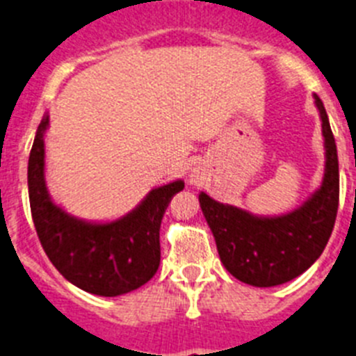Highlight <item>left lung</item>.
I'll return each mask as SVG.
<instances>
[{
	"instance_id": "left-lung-1",
	"label": "left lung",
	"mask_w": 356,
	"mask_h": 356,
	"mask_svg": "<svg viewBox=\"0 0 356 356\" xmlns=\"http://www.w3.org/2000/svg\"><path fill=\"white\" fill-rule=\"evenodd\" d=\"M316 105L323 121L326 169L321 188L301 209L282 217H254L200 194L222 266L253 287H275L303 275L326 248L337 219V146L325 105L317 96Z\"/></svg>"
}]
</instances>
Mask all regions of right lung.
<instances>
[{
    "instance_id": "add662e5",
    "label": "right lung",
    "mask_w": 356,
    "mask_h": 356,
    "mask_svg": "<svg viewBox=\"0 0 356 356\" xmlns=\"http://www.w3.org/2000/svg\"><path fill=\"white\" fill-rule=\"evenodd\" d=\"M37 128L28 160L31 219L44 251L65 280L81 291L114 298L139 289L160 266V222L184 181L153 188L134 212L106 225H90L55 205L44 184V131Z\"/></svg>"
}]
</instances>
